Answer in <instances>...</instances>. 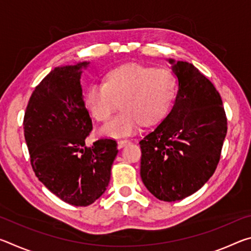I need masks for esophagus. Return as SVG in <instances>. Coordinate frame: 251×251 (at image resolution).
<instances>
[{
    "instance_id": "34e87169",
    "label": "esophagus",
    "mask_w": 251,
    "mask_h": 251,
    "mask_svg": "<svg viewBox=\"0 0 251 251\" xmlns=\"http://www.w3.org/2000/svg\"><path fill=\"white\" fill-rule=\"evenodd\" d=\"M128 144H130V142L128 141V139H120V141L117 142L118 148H123V147H125L126 145H128Z\"/></svg>"
}]
</instances>
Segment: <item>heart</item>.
Returning a JSON list of instances; mask_svg holds the SVG:
<instances>
[{
    "label": "heart",
    "mask_w": 251,
    "mask_h": 251,
    "mask_svg": "<svg viewBox=\"0 0 251 251\" xmlns=\"http://www.w3.org/2000/svg\"><path fill=\"white\" fill-rule=\"evenodd\" d=\"M175 88L171 71L128 64L110 71L105 83L91 85L86 104L97 121H106L120 101V113L100 128L101 135L117 138L134 133L141 123L159 122L171 108Z\"/></svg>",
    "instance_id": "1"
}]
</instances>
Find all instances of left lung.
I'll return each mask as SVG.
<instances>
[{"instance_id": "obj_1", "label": "left lung", "mask_w": 251, "mask_h": 251, "mask_svg": "<svg viewBox=\"0 0 251 251\" xmlns=\"http://www.w3.org/2000/svg\"><path fill=\"white\" fill-rule=\"evenodd\" d=\"M178 80L174 106L139 144L141 177L159 201L188 197L215 173L227 134L223 100L192 63L167 59Z\"/></svg>"}]
</instances>
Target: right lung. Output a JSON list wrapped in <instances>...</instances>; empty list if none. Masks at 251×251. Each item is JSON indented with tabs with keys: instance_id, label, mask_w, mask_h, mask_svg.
I'll return each mask as SVG.
<instances>
[{
	"instance_id": "obj_1",
	"label": "right lung",
	"mask_w": 251,
	"mask_h": 251,
	"mask_svg": "<svg viewBox=\"0 0 251 251\" xmlns=\"http://www.w3.org/2000/svg\"><path fill=\"white\" fill-rule=\"evenodd\" d=\"M90 62L55 67L29 97L24 137L34 173L50 192L73 206H88L105 193L117 143L85 146L93 128L80 86Z\"/></svg>"
}]
</instances>
